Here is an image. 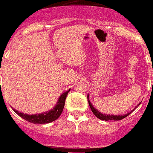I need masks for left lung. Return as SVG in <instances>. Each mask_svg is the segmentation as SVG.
Masks as SVG:
<instances>
[{"label":"left lung","mask_w":153,"mask_h":153,"mask_svg":"<svg viewBox=\"0 0 153 153\" xmlns=\"http://www.w3.org/2000/svg\"><path fill=\"white\" fill-rule=\"evenodd\" d=\"M89 96V94H88V95H87L88 102H89V105L90 106V108H91V111L93 112V114H94L95 115L98 119H100V120H105V121H108V120H114V121H117V120H123V119L125 118V117H128V116L129 115V114H131V112H133V111H134V109H136V108H137V106L141 103V102H140V103H139V105H137V106H136V107L134 109H133V110H132L131 112H129V113H127L126 114H123V115L105 114H102V113H101V112H100L99 111L97 110V109H96L95 108H94V106H93L92 104H91V102H90Z\"/></svg>","instance_id":"obj_1"}]
</instances>
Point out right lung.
<instances>
[{
	"instance_id": "right-lung-1",
	"label": "right lung",
	"mask_w": 153,
	"mask_h": 153,
	"mask_svg": "<svg viewBox=\"0 0 153 153\" xmlns=\"http://www.w3.org/2000/svg\"><path fill=\"white\" fill-rule=\"evenodd\" d=\"M70 89H70L68 91H65L63 94H61L60 97H59L57 102H56V105L52 109L48 111L38 114L30 115L22 113V112H19L18 111L15 110L14 108L12 109L17 114H18L20 117H22V119L29 122V123L33 124H47L52 123V122L57 120L60 117V115L62 114L64 107V104H65L66 97H67L68 92L70 91Z\"/></svg>"
}]
</instances>
